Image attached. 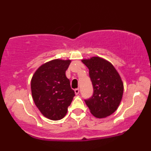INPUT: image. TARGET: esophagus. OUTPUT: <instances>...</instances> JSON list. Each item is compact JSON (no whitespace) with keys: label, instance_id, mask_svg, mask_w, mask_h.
I'll list each match as a JSON object with an SVG mask.
<instances>
[{"label":"esophagus","instance_id":"1","mask_svg":"<svg viewBox=\"0 0 151 151\" xmlns=\"http://www.w3.org/2000/svg\"><path fill=\"white\" fill-rule=\"evenodd\" d=\"M74 92H75L76 94H78L79 93V89H74Z\"/></svg>","mask_w":151,"mask_h":151}]
</instances>
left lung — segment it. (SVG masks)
I'll list each match as a JSON object with an SVG mask.
<instances>
[{"instance_id":"8db88e82","label":"left lung","mask_w":151,"mask_h":151,"mask_svg":"<svg viewBox=\"0 0 151 151\" xmlns=\"http://www.w3.org/2000/svg\"><path fill=\"white\" fill-rule=\"evenodd\" d=\"M89 70L93 92L84 99L91 113L96 118H105L116 110L124 92V84L119 73L110 62L98 57L83 60Z\"/></svg>"}]
</instances>
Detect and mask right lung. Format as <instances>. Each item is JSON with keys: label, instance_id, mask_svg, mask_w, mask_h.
Wrapping results in <instances>:
<instances>
[{"label": "right lung", "instance_id": "1", "mask_svg": "<svg viewBox=\"0 0 151 151\" xmlns=\"http://www.w3.org/2000/svg\"><path fill=\"white\" fill-rule=\"evenodd\" d=\"M70 60H54L37 69L31 80L32 96L43 116L53 121L62 119L75 93L65 72Z\"/></svg>", "mask_w": 151, "mask_h": 151}]
</instances>
